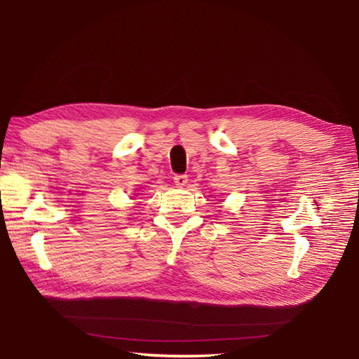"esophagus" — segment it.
Instances as JSON below:
<instances>
[{"label": "esophagus", "mask_w": 359, "mask_h": 359, "mask_svg": "<svg viewBox=\"0 0 359 359\" xmlns=\"http://www.w3.org/2000/svg\"><path fill=\"white\" fill-rule=\"evenodd\" d=\"M174 184L177 187H185L188 184V175L185 174H175L174 175Z\"/></svg>", "instance_id": "1"}]
</instances>
